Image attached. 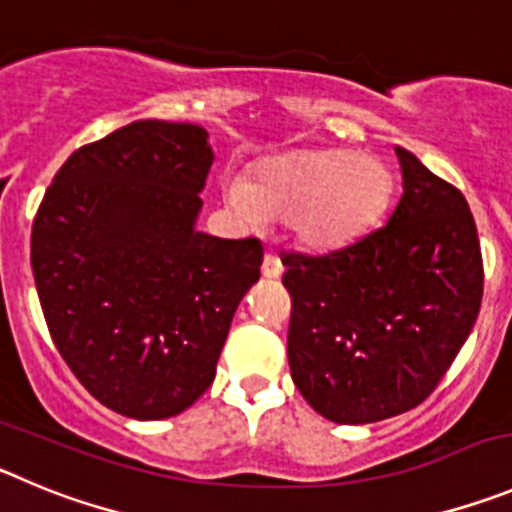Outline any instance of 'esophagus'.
<instances>
[{
  "label": "esophagus",
  "instance_id": "34e87169",
  "mask_svg": "<svg viewBox=\"0 0 512 512\" xmlns=\"http://www.w3.org/2000/svg\"><path fill=\"white\" fill-rule=\"evenodd\" d=\"M261 274H264L266 279H279V276L284 274V266H281V261L276 259L274 253H266V256H264V266H261Z\"/></svg>",
  "mask_w": 512,
  "mask_h": 512
}]
</instances>
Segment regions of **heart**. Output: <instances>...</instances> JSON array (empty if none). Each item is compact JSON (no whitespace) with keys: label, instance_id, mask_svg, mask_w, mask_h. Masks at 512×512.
<instances>
[{"label":"heart","instance_id":"heart-1","mask_svg":"<svg viewBox=\"0 0 512 512\" xmlns=\"http://www.w3.org/2000/svg\"><path fill=\"white\" fill-rule=\"evenodd\" d=\"M396 190L383 159L340 147L281 152L253 167L251 180H225V203L251 228L287 218L294 238L314 251L353 243L388 213Z\"/></svg>","mask_w":512,"mask_h":512}]
</instances>
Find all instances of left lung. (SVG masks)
<instances>
[{"label":"left lung","mask_w":512,"mask_h":512,"mask_svg":"<svg viewBox=\"0 0 512 512\" xmlns=\"http://www.w3.org/2000/svg\"><path fill=\"white\" fill-rule=\"evenodd\" d=\"M403 195L388 223L322 256L284 253L289 368L335 424L414 409L457 358L482 302V253L462 192L396 147Z\"/></svg>","instance_id":"1"}]
</instances>
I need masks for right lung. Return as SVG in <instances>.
Wrapping results in <instances>:
<instances>
[{"instance_id": "add662e5", "label": "right lung", "mask_w": 512, "mask_h": 512, "mask_svg": "<svg viewBox=\"0 0 512 512\" xmlns=\"http://www.w3.org/2000/svg\"><path fill=\"white\" fill-rule=\"evenodd\" d=\"M213 149L198 124L134 121L68 157L32 223L42 314L75 378L129 419L210 388L264 248L198 231Z\"/></svg>"}]
</instances>
